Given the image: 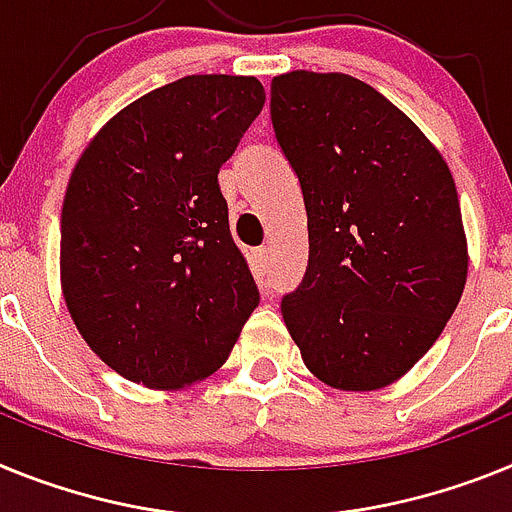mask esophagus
I'll use <instances>...</instances> for the list:
<instances>
[{
    "label": "esophagus",
    "mask_w": 512,
    "mask_h": 512,
    "mask_svg": "<svg viewBox=\"0 0 512 512\" xmlns=\"http://www.w3.org/2000/svg\"><path fill=\"white\" fill-rule=\"evenodd\" d=\"M252 265H255L257 273H268L270 270V250L268 247H257L252 252Z\"/></svg>",
    "instance_id": "1"
}]
</instances>
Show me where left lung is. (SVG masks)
<instances>
[{"instance_id": "obj_1", "label": "left lung", "mask_w": 512, "mask_h": 512, "mask_svg": "<svg viewBox=\"0 0 512 512\" xmlns=\"http://www.w3.org/2000/svg\"><path fill=\"white\" fill-rule=\"evenodd\" d=\"M270 118L309 219V268L283 322L319 381L384 389L433 348L464 293L451 170L394 102L340 71L273 77Z\"/></svg>"}]
</instances>
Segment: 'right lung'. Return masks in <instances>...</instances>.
Masks as SVG:
<instances>
[{"mask_svg": "<svg viewBox=\"0 0 512 512\" xmlns=\"http://www.w3.org/2000/svg\"><path fill=\"white\" fill-rule=\"evenodd\" d=\"M255 77L190 74L84 146L61 208V291L79 335L133 384L185 389L229 358L260 304L219 167L260 115Z\"/></svg>", "mask_w": 512, "mask_h": 512, "instance_id": "add662e5", "label": "right lung"}]
</instances>
